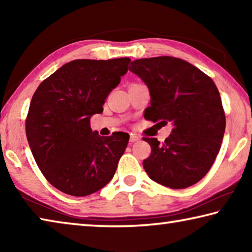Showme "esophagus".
I'll list each match as a JSON object with an SVG mask.
<instances>
[{
  "label": "esophagus",
  "mask_w": 252,
  "mask_h": 252,
  "mask_svg": "<svg viewBox=\"0 0 252 252\" xmlns=\"http://www.w3.org/2000/svg\"><path fill=\"white\" fill-rule=\"evenodd\" d=\"M140 139H141V138H140L139 135L133 134V133L130 134V142H136V141H139Z\"/></svg>",
  "instance_id": "obj_1"
}]
</instances>
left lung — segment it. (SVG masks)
I'll return each instance as SVG.
<instances>
[{
  "mask_svg": "<svg viewBox=\"0 0 252 252\" xmlns=\"http://www.w3.org/2000/svg\"><path fill=\"white\" fill-rule=\"evenodd\" d=\"M129 70L150 92L151 106L144 118L173 126L163 143L143 139L151 147L144 170L153 181L171 189L194 185L210 170L225 130L215 82L189 62L172 57L135 60Z\"/></svg>",
  "mask_w": 252,
  "mask_h": 252,
  "instance_id": "1",
  "label": "left lung"
}]
</instances>
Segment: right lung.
I'll use <instances>...</instances> for the list:
<instances>
[{"label":"right lung","mask_w":252,"mask_h":252,"mask_svg":"<svg viewBox=\"0 0 252 252\" xmlns=\"http://www.w3.org/2000/svg\"><path fill=\"white\" fill-rule=\"evenodd\" d=\"M129 58L80 59L67 62L42 82L32 96L27 138L37 167L51 185L74 197H85L111 181L129 135L101 136L90 119L103 104Z\"/></svg>","instance_id":"1"}]
</instances>
